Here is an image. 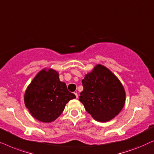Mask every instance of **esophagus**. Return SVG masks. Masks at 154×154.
I'll use <instances>...</instances> for the list:
<instances>
[{"instance_id":"esophagus-1","label":"esophagus","mask_w":154,"mask_h":154,"mask_svg":"<svg viewBox=\"0 0 154 154\" xmlns=\"http://www.w3.org/2000/svg\"><path fill=\"white\" fill-rule=\"evenodd\" d=\"M74 94H75V96H76V98H78V94H77V92H75V93H74Z\"/></svg>"}]
</instances>
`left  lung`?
I'll list each match as a JSON object with an SVG mask.
<instances>
[{"label": "left lung", "mask_w": 154, "mask_h": 154, "mask_svg": "<svg viewBox=\"0 0 154 154\" xmlns=\"http://www.w3.org/2000/svg\"><path fill=\"white\" fill-rule=\"evenodd\" d=\"M83 91L79 100L96 120L109 121L125 102V92L119 79L108 68L98 65L82 81Z\"/></svg>", "instance_id": "8db88e82"}]
</instances>
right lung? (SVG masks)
<instances>
[{"label": "right lung", "instance_id": "add662e5", "mask_svg": "<svg viewBox=\"0 0 154 154\" xmlns=\"http://www.w3.org/2000/svg\"><path fill=\"white\" fill-rule=\"evenodd\" d=\"M75 98V94L60 81L56 71L43 69L26 89L24 103L33 117L39 121L50 122L58 118L67 102Z\"/></svg>", "mask_w": 154, "mask_h": 154}]
</instances>
